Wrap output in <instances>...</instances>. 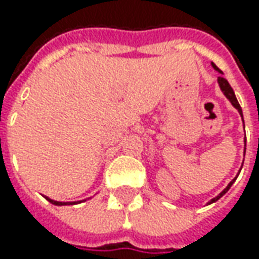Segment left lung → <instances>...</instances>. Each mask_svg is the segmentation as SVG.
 Masks as SVG:
<instances>
[{
  "label": "left lung",
  "instance_id": "8db88e82",
  "mask_svg": "<svg viewBox=\"0 0 259 259\" xmlns=\"http://www.w3.org/2000/svg\"><path fill=\"white\" fill-rule=\"evenodd\" d=\"M212 66H213L214 70H218L219 73H222V70H219V67H218V66L213 65V63H212ZM218 83H219V86H221V91L224 92L225 96H226V98H228V99L231 101V104L234 105L235 108L238 109V112H239V114H241V116H242V109H241V105H239V102H238V99H236V96H235L234 89L231 88L229 82H228V80L225 79L224 76H219V77H218ZM242 121H244V116H242ZM245 143H246V138H245ZM245 147H246V144H245ZM235 180H236V177H235V179L232 180V182H231V183L226 186V189H224V192H221V193L218 194L216 197H213V199H212V200L209 202V204L213 203V202H216V200H219V199H221V197H222V196H224V194L226 193V192H228L229 189H231V186L234 184Z\"/></svg>",
  "mask_w": 259,
  "mask_h": 259
}]
</instances>
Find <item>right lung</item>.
<instances>
[{"label":"right lung","mask_w":259,"mask_h":259,"mask_svg":"<svg viewBox=\"0 0 259 259\" xmlns=\"http://www.w3.org/2000/svg\"><path fill=\"white\" fill-rule=\"evenodd\" d=\"M45 197H46V196H45ZM46 199H47V200H49L50 203L56 204V206H65V204H75V203H77V202H57V200H52L50 197H46ZM80 202H85V200H80Z\"/></svg>","instance_id":"1"}]
</instances>
